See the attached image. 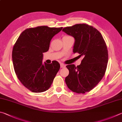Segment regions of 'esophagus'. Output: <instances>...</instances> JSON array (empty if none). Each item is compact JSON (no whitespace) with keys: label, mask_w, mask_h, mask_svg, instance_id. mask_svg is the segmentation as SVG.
<instances>
[{"label":"esophagus","mask_w":122,"mask_h":122,"mask_svg":"<svg viewBox=\"0 0 122 122\" xmlns=\"http://www.w3.org/2000/svg\"><path fill=\"white\" fill-rule=\"evenodd\" d=\"M66 67V65H64V64H63V63H61L60 64V67L61 68H64V67Z\"/></svg>","instance_id":"34e87169"}]
</instances>
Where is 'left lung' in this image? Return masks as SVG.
<instances>
[{"label": "left lung", "instance_id": "8db88e82", "mask_svg": "<svg viewBox=\"0 0 122 122\" xmlns=\"http://www.w3.org/2000/svg\"><path fill=\"white\" fill-rule=\"evenodd\" d=\"M62 31L75 39L73 52L83 59L80 65L66 66L69 73L66 77L68 87L77 93L92 90L103 78L107 68L108 54L105 41L99 31L86 24H77Z\"/></svg>", "mask_w": 122, "mask_h": 122}]
</instances>
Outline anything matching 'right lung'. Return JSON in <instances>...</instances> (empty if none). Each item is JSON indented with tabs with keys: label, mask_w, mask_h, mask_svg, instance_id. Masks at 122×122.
I'll return each instance as SVG.
<instances>
[{
	"label": "right lung",
	"mask_w": 122,
	"mask_h": 122,
	"mask_svg": "<svg viewBox=\"0 0 122 122\" xmlns=\"http://www.w3.org/2000/svg\"><path fill=\"white\" fill-rule=\"evenodd\" d=\"M62 29L40 26L29 28L20 35L13 48L12 61L17 78L31 91L41 93L49 88L60 68L58 62L43 63V53L50 41Z\"/></svg>",
	"instance_id": "right-lung-1"
}]
</instances>
